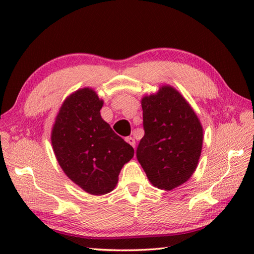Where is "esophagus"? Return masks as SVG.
Masks as SVG:
<instances>
[{
	"label": "esophagus",
	"instance_id": "1",
	"mask_svg": "<svg viewBox=\"0 0 254 254\" xmlns=\"http://www.w3.org/2000/svg\"><path fill=\"white\" fill-rule=\"evenodd\" d=\"M126 141H127V142L128 144H131L133 148H135V140L133 139L132 136H127V139H126Z\"/></svg>",
	"mask_w": 254,
	"mask_h": 254
}]
</instances>
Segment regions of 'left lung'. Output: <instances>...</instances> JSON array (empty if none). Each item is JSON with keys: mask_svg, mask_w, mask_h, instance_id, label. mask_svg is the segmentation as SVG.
<instances>
[{"mask_svg": "<svg viewBox=\"0 0 254 254\" xmlns=\"http://www.w3.org/2000/svg\"><path fill=\"white\" fill-rule=\"evenodd\" d=\"M144 135L136 158L154 187L171 190L191 177L203 145V127L194 110L171 86L144 96Z\"/></svg>", "mask_w": 254, "mask_h": 254, "instance_id": "left-lung-1", "label": "left lung"}]
</instances>
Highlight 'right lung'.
I'll list each match as a JSON object with an SVG mask.
<instances>
[{"mask_svg":"<svg viewBox=\"0 0 254 254\" xmlns=\"http://www.w3.org/2000/svg\"><path fill=\"white\" fill-rule=\"evenodd\" d=\"M103 101L92 88L68 96L51 132L55 156L67 177L91 195L113 190L134 150L102 119Z\"/></svg>","mask_w":254,"mask_h":254,"instance_id":"1","label":"right lung"}]
</instances>
